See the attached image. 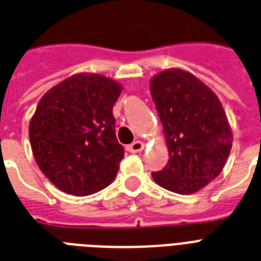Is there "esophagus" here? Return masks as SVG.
Listing matches in <instances>:
<instances>
[{"label":"esophagus","instance_id":"1","mask_svg":"<svg viewBox=\"0 0 261 261\" xmlns=\"http://www.w3.org/2000/svg\"><path fill=\"white\" fill-rule=\"evenodd\" d=\"M143 149H145V145H143V142L141 141H135L133 142L131 145L127 146V151L130 152H141Z\"/></svg>","mask_w":261,"mask_h":261}]
</instances>
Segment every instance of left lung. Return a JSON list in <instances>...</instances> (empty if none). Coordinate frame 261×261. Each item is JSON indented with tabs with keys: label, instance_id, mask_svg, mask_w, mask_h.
Wrapping results in <instances>:
<instances>
[{
	"label": "left lung",
	"instance_id": "1",
	"mask_svg": "<svg viewBox=\"0 0 261 261\" xmlns=\"http://www.w3.org/2000/svg\"><path fill=\"white\" fill-rule=\"evenodd\" d=\"M150 92L169 147L167 165L151 173L152 178L170 192L196 193L221 173L232 149L221 103L211 88L182 69L154 76Z\"/></svg>",
	"mask_w": 261,
	"mask_h": 261
}]
</instances>
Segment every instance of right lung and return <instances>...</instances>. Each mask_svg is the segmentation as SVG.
Here are the masks:
<instances>
[{
	"mask_svg": "<svg viewBox=\"0 0 261 261\" xmlns=\"http://www.w3.org/2000/svg\"><path fill=\"white\" fill-rule=\"evenodd\" d=\"M120 92L114 80L79 73L39 101L29 124L32 151L40 170L63 192L88 196L115 178L124 156L112 115Z\"/></svg>",
	"mask_w": 261,
	"mask_h": 261,
	"instance_id": "obj_1",
	"label": "right lung"
}]
</instances>
